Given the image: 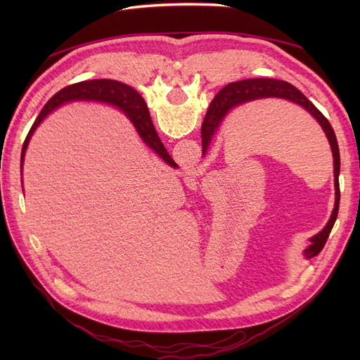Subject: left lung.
I'll list each match as a JSON object with an SVG mask.
<instances>
[{"instance_id": "8db88e82", "label": "left lung", "mask_w": 360, "mask_h": 360, "mask_svg": "<svg viewBox=\"0 0 360 360\" xmlns=\"http://www.w3.org/2000/svg\"><path fill=\"white\" fill-rule=\"evenodd\" d=\"M266 97H279V99H287L292 103H297L299 106L304 108L315 120H317L319 124L323 127L326 136L329 139V144L332 148L333 155V174H335V209L330 216V219L323 228L317 236L311 238L312 245L307 249V257H315L321 252V249L326 245V240L332 231L333 224L338 216V209H340V167H341V159H340V147H338V141L333 132V127L330 126L329 120L326 118L315 105L304 96L296 86L291 85L285 81H278V79H269V78H257V79H245V81H237L225 85L224 89L216 94L213 99L209 111L202 122L201 126V139H202V153L205 155L207 148L212 141V136L214 135L216 129L221 126L222 120L225 115L230 112L233 108L240 106L246 102L257 101V99H266Z\"/></svg>"}]
</instances>
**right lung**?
<instances>
[{
	"label": "right lung",
	"instance_id": "add662e5",
	"mask_svg": "<svg viewBox=\"0 0 360 360\" xmlns=\"http://www.w3.org/2000/svg\"><path fill=\"white\" fill-rule=\"evenodd\" d=\"M72 101L105 102L120 108V110H123L129 115V118L132 120L134 126L136 127L138 134L141 138H143L144 143L150 148H153L156 153L168 163V165L171 167L177 165V163L174 162L172 158L168 155L165 147H163V144L160 143V138L153 126V122H151L148 108L143 97H141L132 86H129L123 82H118L114 79H93V81H82V82L66 86V89L60 90L57 94H53V97H51V101L43 106V110L36 118L34 124L31 126L30 132L25 138V143L22 146V153H20V169H22L25 151L32 134H34V130L39 127V124L43 122V120H45V117L56 110V108Z\"/></svg>",
	"mask_w": 360,
	"mask_h": 360
}]
</instances>
